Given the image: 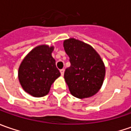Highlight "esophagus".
I'll use <instances>...</instances> for the list:
<instances>
[{
    "mask_svg": "<svg viewBox=\"0 0 131 131\" xmlns=\"http://www.w3.org/2000/svg\"><path fill=\"white\" fill-rule=\"evenodd\" d=\"M64 71H65L64 69H61V70H60V73H61L62 76H63V74H64Z\"/></svg>",
    "mask_w": 131,
    "mask_h": 131,
    "instance_id": "obj_1",
    "label": "esophagus"
}]
</instances>
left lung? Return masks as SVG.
Masks as SVG:
<instances>
[{"mask_svg": "<svg viewBox=\"0 0 131 131\" xmlns=\"http://www.w3.org/2000/svg\"><path fill=\"white\" fill-rule=\"evenodd\" d=\"M71 66L64 78L70 93L78 98H89L98 93L105 77V66L100 55L89 44L75 38L63 42Z\"/></svg>", "mask_w": 131, "mask_h": 131, "instance_id": "obj_1", "label": "left lung"}]
</instances>
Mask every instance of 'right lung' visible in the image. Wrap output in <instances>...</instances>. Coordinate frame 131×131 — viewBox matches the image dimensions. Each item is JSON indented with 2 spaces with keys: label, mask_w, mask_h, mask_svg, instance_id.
<instances>
[{
  "label": "right lung",
  "mask_w": 131,
  "mask_h": 131,
  "mask_svg": "<svg viewBox=\"0 0 131 131\" xmlns=\"http://www.w3.org/2000/svg\"><path fill=\"white\" fill-rule=\"evenodd\" d=\"M54 47L41 45L24 58L18 77L25 92L34 97H43L49 92L52 84L60 76L52 56Z\"/></svg>",
  "instance_id": "add662e5"
}]
</instances>
